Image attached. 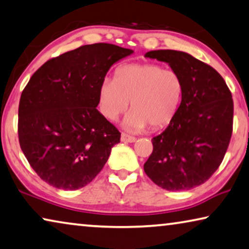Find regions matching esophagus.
I'll return each instance as SVG.
<instances>
[{
    "mask_svg": "<svg viewBox=\"0 0 249 249\" xmlns=\"http://www.w3.org/2000/svg\"><path fill=\"white\" fill-rule=\"evenodd\" d=\"M121 141H122V142H125V143H134L136 139L134 136H129L127 134H125V133H122Z\"/></svg>",
    "mask_w": 249,
    "mask_h": 249,
    "instance_id": "1",
    "label": "esophagus"
}]
</instances>
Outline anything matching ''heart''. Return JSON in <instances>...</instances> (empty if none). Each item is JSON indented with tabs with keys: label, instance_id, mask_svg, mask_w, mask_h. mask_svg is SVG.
I'll list each match as a JSON object with an SVG mask.
<instances>
[{
	"label": "heart",
	"instance_id": "b5f03b06",
	"mask_svg": "<svg viewBox=\"0 0 249 249\" xmlns=\"http://www.w3.org/2000/svg\"><path fill=\"white\" fill-rule=\"evenodd\" d=\"M183 81L174 70L154 64H129L115 71L114 79H104L98 90L99 110L109 121H117L128 108L124 120L128 132L154 129L171 123L179 110Z\"/></svg>",
	"mask_w": 249,
	"mask_h": 249
}]
</instances>
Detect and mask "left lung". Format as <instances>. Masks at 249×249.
Returning <instances> with one entry per match:
<instances>
[{"label":"left lung","mask_w":249,"mask_h":249,"mask_svg":"<svg viewBox=\"0 0 249 249\" xmlns=\"http://www.w3.org/2000/svg\"><path fill=\"white\" fill-rule=\"evenodd\" d=\"M144 57L168 64L183 81L179 110L152 139L146 176L169 191L205 183L224 159L232 133L231 92L213 67L177 50L148 51Z\"/></svg>","instance_id":"left-lung-1"}]
</instances>
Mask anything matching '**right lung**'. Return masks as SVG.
I'll list each match as a JSON object with an SVG mask.
<instances>
[{
  "mask_svg": "<svg viewBox=\"0 0 249 249\" xmlns=\"http://www.w3.org/2000/svg\"><path fill=\"white\" fill-rule=\"evenodd\" d=\"M94 43L50 59L30 78L18 104V142L47 183L77 190L102 171L121 133L98 112V90L110 67L132 54Z\"/></svg>",
  "mask_w": 249,
  "mask_h": 249,
  "instance_id": "1",
  "label": "right lung"
}]
</instances>
